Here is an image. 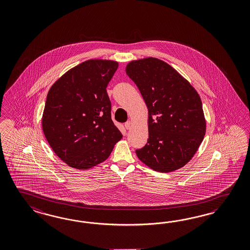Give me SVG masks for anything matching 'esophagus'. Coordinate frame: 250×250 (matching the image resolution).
I'll use <instances>...</instances> for the list:
<instances>
[{"label": "esophagus", "instance_id": "obj_1", "mask_svg": "<svg viewBox=\"0 0 250 250\" xmlns=\"http://www.w3.org/2000/svg\"><path fill=\"white\" fill-rule=\"evenodd\" d=\"M131 125H132V123L128 121V122L125 123V128H127V129H129V128H131Z\"/></svg>", "mask_w": 250, "mask_h": 250}]
</instances>
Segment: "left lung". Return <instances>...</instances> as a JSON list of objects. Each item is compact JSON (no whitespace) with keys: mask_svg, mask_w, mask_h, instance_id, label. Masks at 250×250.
<instances>
[{"mask_svg":"<svg viewBox=\"0 0 250 250\" xmlns=\"http://www.w3.org/2000/svg\"><path fill=\"white\" fill-rule=\"evenodd\" d=\"M125 71L148 108L149 139L143 148L136 150L137 156L160 172L184 167L206 134L199 94L172 66L155 57L130 61Z\"/></svg>","mask_w":250,"mask_h":250,"instance_id":"1","label":"left lung"}]
</instances>
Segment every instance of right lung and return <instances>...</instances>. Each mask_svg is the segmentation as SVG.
<instances>
[{
	"instance_id": "1",
	"label": "right lung",
	"mask_w": 250,
	"mask_h": 250,
	"mask_svg": "<svg viewBox=\"0 0 250 250\" xmlns=\"http://www.w3.org/2000/svg\"><path fill=\"white\" fill-rule=\"evenodd\" d=\"M118 66L113 60H86L65 72L47 93L43 134L72 168L86 170L103 163L122 140L106 89Z\"/></svg>"
}]
</instances>
